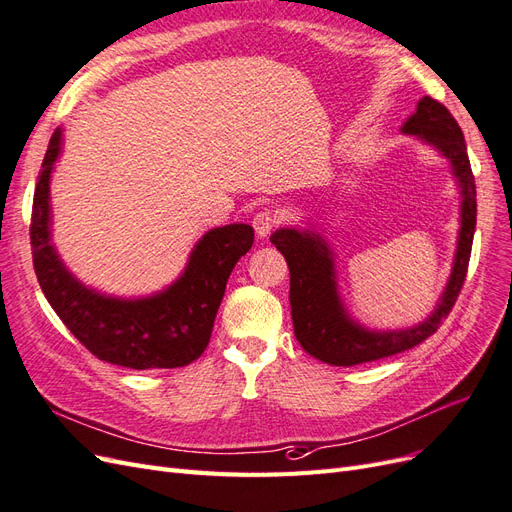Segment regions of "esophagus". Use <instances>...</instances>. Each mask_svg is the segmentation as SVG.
Masks as SVG:
<instances>
[{"label": "esophagus", "instance_id": "esophagus-1", "mask_svg": "<svg viewBox=\"0 0 512 512\" xmlns=\"http://www.w3.org/2000/svg\"><path fill=\"white\" fill-rule=\"evenodd\" d=\"M252 224H254L256 235H258L260 239H265L267 235H271V230H273L277 224H280V218H277V215H275L273 211L262 209V211H258V213L254 215Z\"/></svg>", "mask_w": 512, "mask_h": 512}]
</instances>
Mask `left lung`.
Instances as JSON below:
<instances>
[{"instance_id":"left-lung-1","label":"left lung","mask_w":512,"mask_h":512,"mask_svg":"<svg viewBox=\"0 0 512 512\" xmlns=\"http://www.w3.org/2000/svg\"><path fill=\"white\" fill-rule=\"evenodd\" d=\"M401 132L423 138L427 145L436 147L444 158L451 160L453 175L459 181L461 228L451 280L446 284L436 312L418 327L384 333L367 331L361 324L350 320L342 301H339L333 254L324 239L309 230H275L271 243L284 254L290 269L294 335H297L303 350L322 363L352 367L418 346L440 329L444 318L451 314L463 282H466L476 228V185L463 132L451 111L429 96L418 102L416 113L408 117Z\"/></svg>"}]
</instances>
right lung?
<instances>
[{
    "label": "right lung",
    "mask_w": 512,
    "mask_h": 512,
    "mask_svg": "<svg viewBox=\"0 0 512 512\" xmlns=\"http://www.w3.org/2000/svg\"><path fill=\"white\" fill-rule=\"evenodd\" d=\"M61 151V130L51 136L34 192V269L46 301L70 333L100 361L130 369H175L205 352L226 282L250 252L254 228L228 224L200 239L175 284L147 299H115L85 288L51 245V170Z\"/></svg>",
    "instance_id": "obj_1"
}]
</instances>
